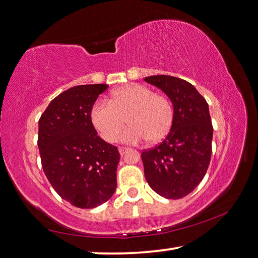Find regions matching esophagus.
<instances>
[{
	"label": "esophagus",
	"mask_w": 258,
	"mask_h": 258,
	"mask_svg": "<svg viewBox=\"0 0 258 258\" xmlns=\"http://www.w3.org/2000/svg\"><path fill=\"white\" fill-rule=\"evenodd\" d=\"M129 151V148L128 147H124V146H120L119 147V153H120V155H124L126 152Z\"/></svg>",
	"instance_id": "34e87169"
}]
</instances>
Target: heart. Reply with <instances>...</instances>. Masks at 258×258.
<instances>
[{
	"label": "heart",
	"mask_w": 258,
	"mask_h": 258,
	"mask_svg": "<svg viewBox=\"0 0 258 258\" xmlns=\"http://www.w3.org/2000/svg\"><path fill=\"white\" fill-rule=\"evenodd\" d=\"M173 117L169 97L139 84L122 86L110 95L108 102L99 99L90 110V121L108 143L116 141L125 122L130 125L121 135L124 143L136 144L144 139L151 144L159 143L168 136Z\"/></svg>",
	"instance_id": "b5f03b06"
}]
</instances>
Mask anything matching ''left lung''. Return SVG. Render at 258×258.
I'll return each mask as SVG.
<instances>
[{"mask_svg": "<svg viewBox=\"0 0 258 258\" xmlns=\"http://www.w3.org/2000/svg\"><path fill=\"white\" fill-rule=\"evenodd\" d=\"M173 103L170 133L159 145L142 152L144 172L150 187L168 200L190 194L204 178L212 155L213 125L209 104L188 81L172 76H151Z\"/></svg>", "mask_w": 258, "mask_h": 258, "instance_id": "1", "label": "left lung"}]
</instances>
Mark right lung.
Here are the masks:
<instances>
[{"mask_svg":"<svg viewBox=\"0 0 258 258\" xmlns=\"http://www.w3.org/2000/svg\"><path fill=\"white\" fill-rule=\"evenodd\" d=\"M107 85H80L53 99L38 121L42 168L58 196L79 209H94L116 189L117 147L104 142L90 110Z\"/></svg>","mask_w":258,"mask_h":258,"instance_id":"1","label":"right lung"}]
</instances>
